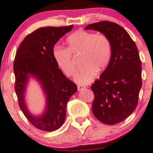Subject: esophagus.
<instances>
[{
    "label": "esophagus",
    "instance_id": "1",
    "mask_svg": "<svg viewBox=\"0 0 153 153\" xmlns=\"http://www.w3.org/2000/svg\"><path fill=\"white\" fill-rule=\"evenodd\" d=\"M86 86L83 85V84H78V85H77V88H78V90L83 89V88H84Z\"/></svg>",
    "mask_w": 153,
    "mask_h": 153
}]
</instances>
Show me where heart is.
<instances>
[{"instance_id":"1","label":"heart","mask_w":153,"mask_h":153,"mask_svg":"<svg viewBox=\"0 0 153 153\" xmlns=\"http://www.w3.org/2000/svg\"><path fill=\"white\" fill-rule=\"evenodd\" d=\"M67 48L54 47L52 51L56 65L65 74H74L76 64L73 56H79L83 65L75 75L79 84L89 83L108 65L112 56V44L105 34H95L84 30H78L71 34L66 40Z\"/></svg>"}]
</instances>
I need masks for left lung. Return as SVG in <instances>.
<instances>
[{"label":"left lung","mask_w":153,"mask_h":153,"mask_svg":"<svg viewBox=\"0 0 153 153\" xmlns=\"http://www.w3.org/2000/svg\"><path fill=\"white\" fill-rule=\"evenodd\" d=\"M85 29L105 34L112 44L108 67L91 86L94 94L92 111L103 123H118L135 111L142 86L141 62L136 45L126 30L115 22H95Z\"/></svg>","instance_id":"left-lung-1"}]
</instances>
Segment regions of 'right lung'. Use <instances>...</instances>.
Wrapping results in <instances>:
<instances>
[{
    "instance_id": "obj_1",
    "label": "right lung",
    "mask_w": 153,
    "mask_h": 153,
    "mask_svg": "<svg viewBox=\"0 0 153 153\" xmlns=\"http://www.w3.org/2000/svg\"><path fill=\"white\" fill-rule=\"evenodd\" d=\"M72 27L73 25L38 28L25 37L15 56V91L19 106L32 125L41 131L52 132L61 127L68 101L77 91L76 84L62 73L52 54L54 45ZM29 75L39 79L47 95L46 111L40 117L32 116L24 104V88Z\"/></svg>"
}]
</instances>
